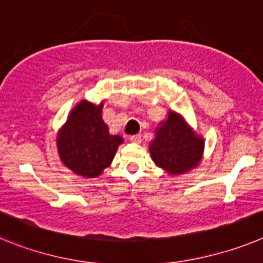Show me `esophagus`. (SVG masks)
Listing matches in <instances>:
<instances>
[{
  "label": "esophagus",
  "instance_id": "obj_1",
  "mask_svg": "<svg viewBox=\"0 0 263 263\" xmlns=\"http://www.w3.org/2000/svg\"><path fill=\"white\" fill-rule=\"evenodd\" d=\"M129 140H131L132 143H140L141 135H132L131 138H129Z\"/></svg>",
  "mask_w": 263,
  "mask_h": 263
}]
</instances>
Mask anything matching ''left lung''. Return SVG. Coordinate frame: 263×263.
Instances as JSON below:
<instances>
[{"mask_svg":"<svg viewBox=\"0 0 263 263\" xmlns=\"http://www.w3.org/2000/svg\"><path fill=\"white\" fill-rule=\"evenodd\" d=\"M204 140L192 132L181 116L171 112L156 131L149 147L155 163L171 175H180L198 165Z\"/></svg>","mask_w":263,"mask_h":263,"instance_id":"obj_1","label":"left lung"}]
</instances>
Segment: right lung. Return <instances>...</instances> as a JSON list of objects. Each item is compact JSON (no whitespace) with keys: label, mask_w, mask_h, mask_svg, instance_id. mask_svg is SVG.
I'll use <instances>...</instances> for the list:
<instances>
[{"label":"right lung","mask_w":263,"mask_h":263,"mask_svg":"<svg viewBox=\"0 0 263 263\" xmlns=\"http://www.w3.org/2000/svg\"><path fill=\"white\" fill-rule=\"evenodd\" d=\"M100 106H93L86 100L81 102L66 122L58 136L61 159L72 172L86 177H95L111 164L120 136L108 134V127L102 119Z\"/></svg>","instance_id":"1"}]
</instances>
